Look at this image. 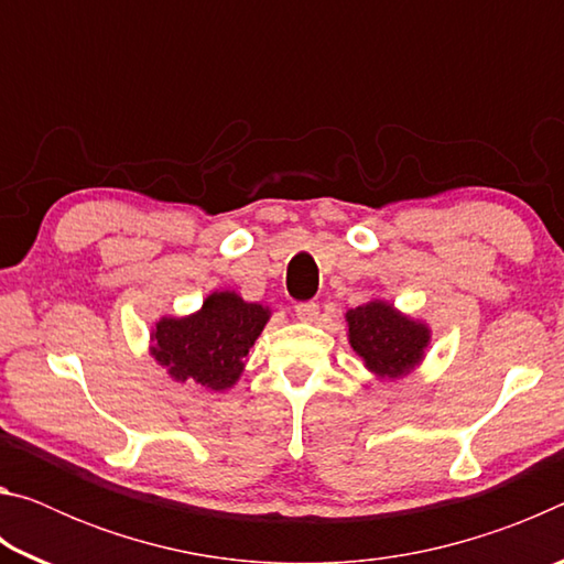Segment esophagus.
Returning a JSON list of instances; mask_svg holds the SVG:
<instances>
[{"mask_svg": "<svg viewBox=\"0 0 564 564\" xmlns=\"http://www.w3.org/2000/svg\"><path fill=\"white\" fill-rule=\"evenodd\" d=\"M318 303H313V301H305V303H299L295 305V316H299V321H303V323H313L318 318Z\"/></svg>", "mask_w": 564, "mask_h": 564, "instance_id": "1", "label": "esophagus"}]
</instances>
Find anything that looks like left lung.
<instances>
[{
    "label": "left lung",
    "instance_id": "obj_1",
    "mask_svg": "<svg viewBox=\"0 0 564 564\" xmlns=\"http://www.w3.org/2000/svg\"><path fill=\"white\" fill-rule=\"evenodd\" d=\"M352 350L380 378H398L413 370L431 343L425 323L410 321L386 301H370L346 313Z\"/></svg>",
    "mask_w": 564,
    "mask_h": 564
}]
</instances>
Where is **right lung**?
<instances>
[{
  "mask_svg": "<svg viewBox=\"0 0 564 564\" xmlns=\"http://www.w3.org/2000/svg\"><path fill=\"white\" fill-rule=\"evenodd\" d=\"M269 318L271 311L259 303H246L231 291L212 293L194 316L156 323L151 356L178 383L194 380L204 388L226 390L243 373L248 350Z\"/></svg>",
  "mask_w": 564,
  "mask_h": 564,
  "instance_id": "obj_1",
  "label": "right lung"
}]
</instances>
